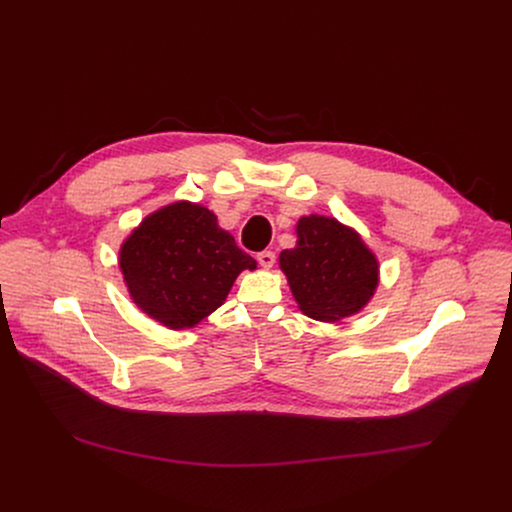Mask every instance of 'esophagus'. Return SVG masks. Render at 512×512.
<instances>
[{
	"mask_svg": "<svg viewBox=\"0 0 512 512\" xmlns=\"http://www.w3.org/2000/svg\"><path fill=\"white\" fill-rule=\"evenodd\" d=\"M257 261H259V265H261L263 269H271L273 263H275V255H273L271 251H263V253L257 255Z\"/></svg>",
	"mask_w": 512,
	"mask_h": 512,
	"instance_id": "34e87169",
	"label": "esophagus"
}]
</instances>
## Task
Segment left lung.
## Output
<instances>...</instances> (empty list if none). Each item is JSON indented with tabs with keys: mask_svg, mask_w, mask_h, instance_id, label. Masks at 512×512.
Returning a JSON list of instances; mask_svg holds the SVG:
<instances>
[{
	"mask_svg": "<svg viewBox=\"0 0 512 512\" xmlns=\"http://www.w3.org/2000/svg\"><path fill=\"white\" fill-rule=\"evenodd\" d=\"M296 235V247L279 253V269L302 314L334 324L367 308L381 273L360 233L334 216L310 214L300 218Z\"/></svg>",
	"mask_w": 512,
	"mask_h": 512,
	"instance_id": "1",
	"label": "left lung"
}]
</instances>
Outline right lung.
I'll return each instance as SVG.
<instances>
[{"instance_id": "obj_1", "label": "right lung", "mask_w": 512, "mask_h": 512, "mask_svg": "<svg viewBox=\"0 0 512 512\" xmlns=\"http://www.w3.org/2000/svg\"><path fill=\"white\" fill-rule=\"evenodd\" d=\"M119 269L133 304L170 330L200 324L221 308L241 271L257 261L198 202L176 200L123 239Z\"/></svg>"}]
</instances>
